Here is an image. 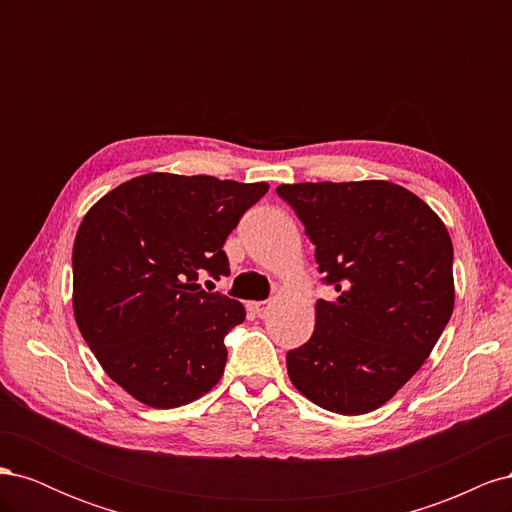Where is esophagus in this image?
Returning <instances> with one entry per match:
<instances>
[{
    "mask_svg": "<svg viewBox=\"0 0 512 512\" xmlns=\"http://www.w3.org/2000/svg\"><path fill=\"white\" fill-rule=\"evenodd\" d=\"M271 307L269 301H247V312H252L254 316H262Z\"/></svg>",
    "mask_w": 512,
    "mask_h": 512,
    "instance_id": "1",
    "label": "esophagus"
}]
</instances>
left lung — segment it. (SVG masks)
Instances as JSON below:
<instances>
[{
  "mask_svg": "<svg viewBox=\"0 0 512 512\" xmlns=\"http://www.w3.org/2000/svg\"><path fill=\"white\" fill-rule=\"evenodd\" d=\"M316 245L335 301H316L309 342L286 354L288 376L316 406L378 410L418 369L455 307L451 235L425 200L391 181L277 188Z\"/></svg>",
  "mask_w": 512,
  "mask_h": 512,
  "instance_id": "8db88e82",
  "label": "left lung"
}]
</instances>
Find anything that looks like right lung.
<instances>
[{
    "instance_id": "add662e5",
    "label": "right lung",
    "mask_w": 512,
    "mask_h": 512,
    "mask_svg": "<svg viewBox=\"0 0 512 512\" xmlns=\"http://www.w3.org/2000/svg\"><path fill=\"white\" fill-rule=\"evenodd\" d=\"M269 183L149 173L104 194L76 230L72 309L113 382L158 410L209 393L224 337L245 307L209 294L198 275H228L226 237Z\"/></svg>"
}]
</instances>
